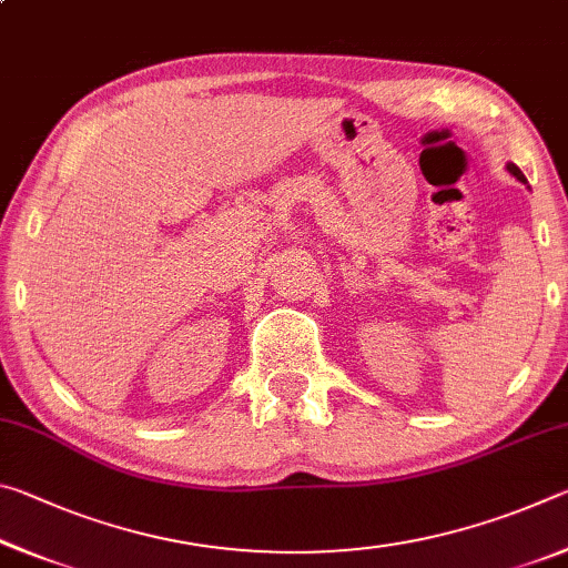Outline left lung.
Segmentation results:
<instances>
[{
	"mask_svg": "<svg viewBox=\"0 0 568 568\" xmlns=\"http://www.w3.org/2000/svg\"><path fill=\"white\" fill-rule=\"evenodd\" d=\"M506 170L508 172H511V175L518 180V182H526V178H524V172L521 170H518L516 165H514V162H508V165H506Z\"/></svg>",
	"mask_w": 568,
	"mask_h": 568,
	"instance_id": "obj_1",
	"label": "left lung"
}]
</instances>
